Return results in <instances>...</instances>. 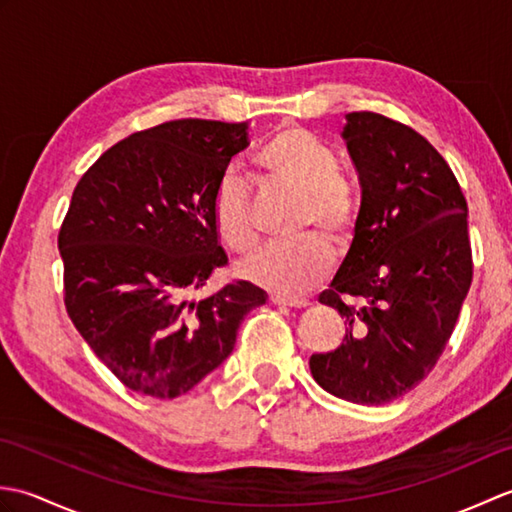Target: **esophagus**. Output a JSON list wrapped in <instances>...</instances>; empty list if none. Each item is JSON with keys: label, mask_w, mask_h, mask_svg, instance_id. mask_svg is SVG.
<instances>
[{"label": "esophagus", "mask_w": 512, "mask_h": 512, "mask_svg": "<svg viewBox=\"0 0 512 512\" xmlns=\"http://www.w3.org/2000/svg\"><path fill=\"white\" fill-rule=\"evenodd\" d=\"M270 303H275V306H281V308H308L310 301L306 299H292V297H281V295H270L268 297Z\"/></svg>", "instance_id": "obj_1"}]
</instances>
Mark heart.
I'll return each mask as SVG.
<instances>
[{
	"mask_svg": "<svg viewBox=\"0 0 512 512\" xmlns=\"http://www.w3.org/2000/svg\"><path fill=\"white\" fill-rule=\"evenodd\" d=\"M268 180L299 193L292 244L266 248L239 266L250 284L273 290L281 297H301L321 286L332 270V249L350 248L361 202L354 187L339 173V158L308 129L279 127L255 156ZM213 228L220 242L237 255L257 246L253 202L246 182L226 171L211 200Z\"/></svg>",
	"mask_w": 512,
	"mask_h": 512,
	"instance_id": "b5f03b06",
	"label": "heart"
}]
</instances>
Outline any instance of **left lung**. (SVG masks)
<instances>
[{"mask_svg": "<svg viewBox=\"0 0 512 512\" xmlns=\"http://www.w3.org/2000/svg\"><path fill=\"white\" fill-rule=\"evenodd\" d=\"M361 182L358 226L323 306L343 343L310 356L314 380L356 405L405 396L436 367L473 279L469 206L427 138L374 112L345 116Z\"/></svg>", "mask_w": 512, "mask_h": 512, "instance_id": "obj_1", "label": "left lung"}]
</instances>
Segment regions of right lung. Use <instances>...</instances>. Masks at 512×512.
Here are the masks:
<instances>
[{"label": "right lung", "instance_id": "obj_1", "mask_svg": "<svg viewBox=\"0 0 512 512\" xmlns=\"http://www.w3.org/2000/svg\"><path fill=\"white\" fill-rule=\"evenodd\" d=\"M246 123L182 118L127 136L83 173L59 231L74 328L125 387L176 398L233 352L266 292L233 281L193 301L226 253L211 200Z\"/></svg>", "mask_w": 512, "mask_h": 512}]
</instances>
